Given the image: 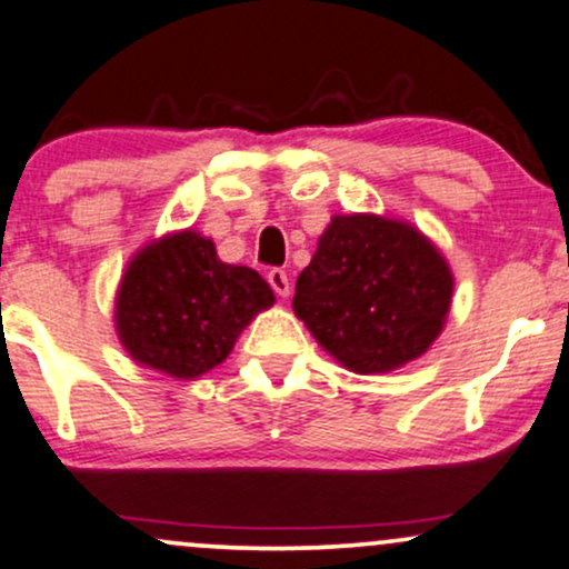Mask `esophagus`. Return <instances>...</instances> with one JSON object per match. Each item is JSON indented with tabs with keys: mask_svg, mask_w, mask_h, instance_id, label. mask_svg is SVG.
I'll return each instance as SVG.
<instances>
[{
	"mask_svg": "<svg viewBox=\"0 0 569 569\" xmlns=\"http://www.w3.org/2000/svg\"><path fill=\"white\" fill-rule=\"evenodd\" d=\"M269 284L273 287V292H277L279 298L290 296V279H287V273L282 269H271L269 271Z\"/></svg>",
	"mask_w": 569,
	"mask_h": 569,
	"instance_id": "obj_1",
	"label": "esophagus"
}]
</instances>
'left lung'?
Listing matches in <instances>:
<instances>
[{
    "label": "left lung",
    "instance_id": "1",
    "mask_svg": "<svg viewBox=\"0 0 569 569\" xmlns=\"http://www.w3.org/2000/svg\"><path fill=\"white\" fill-rule=\"evenodd\" d=\"M450 263L399 218L332 216L296 282L292 311L346 370L378 376L423 357L452 306Z\"/></svg>",
    "mask_w": 569,
    "mask_h": 569
}]
</instances>
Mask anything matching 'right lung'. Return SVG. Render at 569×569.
<instances>
[{
    "instance_id": "add662e5",
    "label": "right lung",
    "mask_w": 569,
    "mask_h": 569,
    "mask_svg": "<svg viewBox=\"0 0 569 569\" xmlns=\"http://www.w3.org/2000/svg\"><path fill=\"white\" fill-rule=\"evenodd\" d=\"M273 300L258 271L223 263L212 239L183 229L151 239L130 258L113 325L132 362L191 380L223 362Z\"/></svg>"
}]
</instances>
